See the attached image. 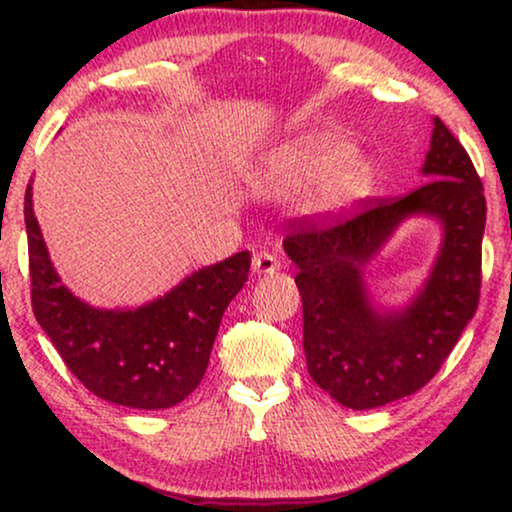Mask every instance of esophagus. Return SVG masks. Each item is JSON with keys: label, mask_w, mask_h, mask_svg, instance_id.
<instances>
[{"label": "esophagus", "mask_w": 512, "mask_h": 512, "mask_svg": "<svg viewBox=\"0 0 512 512\" xmlns=\"http://www.w3.org/2000/svg\"><path fill=\"white\" fill-rule=\"evenodd\" d=\"M251 270H254V275H272V272L279 270L277 256L268 254V251H261V254H256L254 261H251Z\"/></svg>", "instance_id": "34e87169"}]
</instances>
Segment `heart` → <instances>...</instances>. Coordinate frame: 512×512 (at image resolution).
I'll return each instance as SVG.
<instances>
[{
	"label": "heart",
	"instance_id": "obj_1",
	"mask_svg": "<svg viewBox=\"0 0 512 512\" xmlns=\"http://www.w3.org/2000/svg\"><path fill=\"white\" fill-rule=\"evenodd\" d=\"M319 179L317 200L335 209L366 198L375 188L377 167L338 132H307L272 146L251 172L261 193H291Z\"/></svg>",
	"mask_w": 512,
	"mask_h": 512
}]
</instances>
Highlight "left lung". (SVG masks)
Segmentation results:
<instances>
[{
	"label": "left lung",
	"instance_id": "obj_1",
	"mask_svg": "<svg viewBox=\"0 0 512 512\" xmlns=\"http://www.w3.org/2000/svg\"><path fill=\"white\" fill-rule=\"evenodd\" d=\"M422 174L424 184L403 198L370 200L328 228L300 221L284 240L298 268L307 373L345 408L373 410L422 389L478 310L487 202L466 149L440 118ZM412 215L441 226L439 256L408 304L382 308L362 270Z\"/></svg>",
	"mask_w": 512,
	"mask_h": 512
}]
</instances>
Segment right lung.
<instances>
[{
	"label": "right lung",
	"mask_w": 512,
	"mask_h": 512,
	"mask_svg": "<svg viewBox=\"0 0 512 512\" xmlns=\"http://www.w3.org/2000/svg\"><path fill=\"white\" fill-rule=\"evenodd\" d=\"M32 310L62 361L102 401L165 410L184 401L205 375L223 312L249 277L251 254L191 272L139 307L102 310L62 284L25 191Z\"/></svg>",
	"instance_id": "right-lung-1"
}]
</instances>
